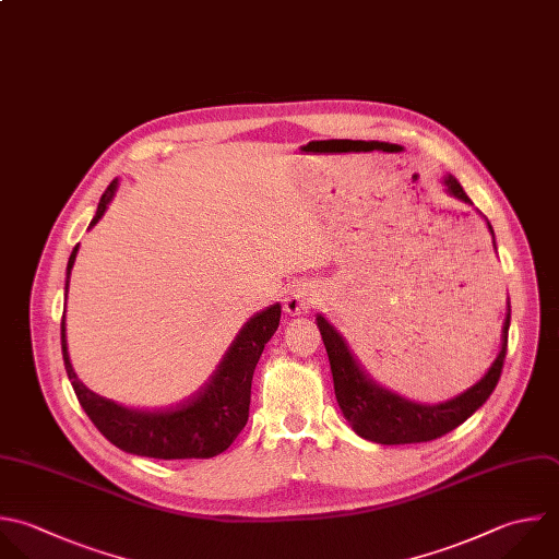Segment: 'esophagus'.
Instances as JSON below:
<instances>
[{
  "instance_id": "1",
  "label": "esophagus",
  "mask_w": 559,
  "mask_h": 559,
  "mask_svg": "<svg viewBox=\"0 0 559 559\" xmlns=\"http://www.w3.org/2000/svg\"><path fill=\"white\" fill-rule=\"evenodd\" d=\"M314 299H317V293L310 284H297L284 297V310L288 314H308L314 308Z\"/></svg>"
}]
</instances>
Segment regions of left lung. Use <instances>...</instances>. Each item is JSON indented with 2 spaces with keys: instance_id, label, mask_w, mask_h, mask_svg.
Instances as JSON below:
<instances>
[{
  "instance_id": "1",
  "label": "left lung",
  "mask_w": 559,
  "mask_h": 559,
  "mask_svg": "<svg viewBox=\"0 0 559 559\" xmlns=\"http://www.w3.org/2000/svg\"><path fill=\"white\" fill-rule=\"evenodd\" d=\"M448 192L465 203H469L467 194L459 186L454 177L443 179ZM489 231L491 225L487 223ZM493 234V231H491ZM509 312L504 317L502 325V341L500 352L496 360L491 362L489 371L465 393L456 395L450 402L426 406L408 402L378 384H373L365 371L356 365L354 356L349 354L345 341L341 334L319 314L317 325L323 336V345L330 358V369L334 378V393L338 400V406L345 415V419L352 424V428L376 443L384 445H400V443H419V441H432L456 426H461L478 406L485 404V400L491 395V391L498 384L504 354H507V334H509Z\"/></svg>"
}]
</instances>
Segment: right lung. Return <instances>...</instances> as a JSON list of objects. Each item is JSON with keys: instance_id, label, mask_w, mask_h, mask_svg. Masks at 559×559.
Returning <instances> with one entry per match:
<instances>
[{"instance_id": "obj_1", "label": "right lung", "mask_w": 559, "mask_h": 559, "mask_svg": "<svg viewBox=\"0 0 559 559\" xmlns=\"http://www.w3.org/2000/svg\"><path fill=\"white\" fill-rule=\"evenodd\" d=\"M116 188L118 181H111L98 203V212L90 227H94L103 218L107 205L116 194ZM76 251L79 245L74 247L68 262L66 295ZM280 317L282 306L273 304L266 310L258 312L251 321H247L231 347L227 349L225 358L221 360L218 369L214 371L212 380L197 395L173 408H129L90 391L79 380L70 362L63 319L61 347L66 371L72 380L81 406L85 408L94 426L120 450L151 459H210L225 452L249 419L253 371L264 352V345L271 341L280 325Z\"/></svg>"}]
</instances>
